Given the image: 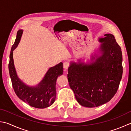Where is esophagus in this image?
<instances>
[{"instance_id": "obj_1", "label": "esophagus", "mask_w": 131, "mask_h": 131, "mask_svg": "<svg viewBox=\"0 0 131 131\" xmlns=\"http://www.w3.org/2000/svg\"><path fill=\"white\" fill-rule=\"evenodd\" d=\"M70 67V63L68 62H64L63 63V67L65 69V70H67V69L69 68Z\"/></svg>"}]
</instances>
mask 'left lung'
<instances>
[{"label": "left lung", "instance_id": "1", "mask_svg": "<svg viewBox=\"0 0 131 131\" xmlns=\"http://www.w3.org/2000/svg\"><path fill=\"white\" fill-rule=\"evenodd\" d=\"M99 39L102 56L90 64L72 63L67 75L76 100L86 107H97L116 94L122 78V52L112 34Z\"/></svg>", "mask_w": 131, "mask_h": 131}]
</instances>
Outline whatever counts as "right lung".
<instances>
[{
	"label": "right lung",
	"instance_id": "add662e5",
	"mask_svg": "<svg viewBox=\"0 0 131 131\" xmlns=\"http://www.w3.org/2000/svg\"><path fill=\"white\" fill-rule=\"evenodd\" d=\"M23 31L19 30L11 48L8 64L9 73L12 85L18 97L32 107L44 108L51 105L56 99V82L59 76L63 73V63L51 67L44 79L36 87H29L22 82L17 76L14 64L13 51L20 40Z\"/></svg>",
	"mask_w": 131,
	"mask_h": 131
}]
</instances>
